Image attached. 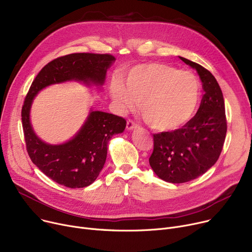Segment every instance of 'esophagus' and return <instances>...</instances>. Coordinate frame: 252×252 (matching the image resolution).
<instances>
[{
	"label": "esophagus",
	"instance_id": "esophagus-1",
	"mask_svg": "<svg viewBox=\"0 0 252 252\" xmlns=\"http://www.w3.org/2000/svg\"><path fill=\"white\" fill-rule=\"evenodd\" d=\"M138 126L133 123L132 121H127L126 123V129L127 130H132V129H137Z\"/></svg>",
	"mask_w": 252,
	"mask_h": 252
}]
</instances>
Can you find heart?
Listing matches in <instances>:
<instances>
[{
    "label": "heart",
    "mask_w": 252,
    "mask_h": 252,
    "mask_svg": "<svg viewBox=\"0 0 252 252\" xmlns=\"http://www.w3.org/2000/svg\"><path fill=\"white\" fill-rule=\"evenodd\" d=\"M110 94L119 111L126 113L141 103L145 122L155 130L171 131L186 125L196 111L200 86L196 77L161 63H141L122 81L115 80Z\"/></svg>",
    "instance_id": "obj_1"
}]
</instances>
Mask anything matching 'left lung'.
Listing matches in <instances>:
<instances>
[{
  "mask_svg": "<svg viewBox=\"0 0 252 252\" xmlns=\"http://www.w3.org/2000/svg\"><path fill=\"white\" fill-rule=\"evenodd\" d=\"M179 58L196 71L205 94L196 114L181 128L154 135L150 166L170 183L188 182L206 173L219 159L227 132L224 97L216 78L200 64Z\"/></svg>",
  "mask_w": 252,
  "mask_h": 252,
  "instance_id": "left-lung-1",
  "label": "left lung"
}]
</instances>
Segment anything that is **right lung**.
Here are the masks:
<instances>
[{
	"label": "right lung",
	"instance_id": "1",
	"mask_svg": "<svg viewBox=\"0 0 252 252\" xmlns=\"http://www.w3.org/2000/svg\"><path fill=\"white\" fill-rule=\"evenodd\" d=\"M114 62L111 55H68L44 65L31 84L21 113L27 152L42 173L63 187L82 189L96 180L106 161L108 143L112 136L125 130L126 120L90 107L85 122L70 140L49 144L33 129L30 120L33 100L44 88L66 82H79L101 92Z\"/></svg>",
	"mask_w": 252,
	"mask_h": 252
}]
</instances>
